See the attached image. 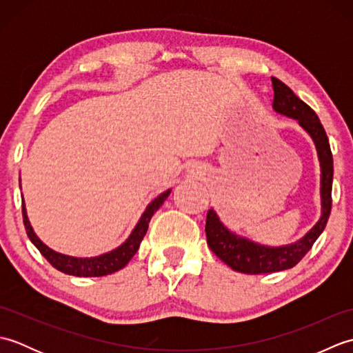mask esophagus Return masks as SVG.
Segmentation results:
<instances>
[{
  "instance_id": "34e87169",
  "label": "esophagus",
  "mask_w": 353,
  "mask_h": 353,
  "mask_svg": "<svg viewBox=\"0 0 353 353\" xmlns=\"http://www.w3.org/2000/svg\"><path fill=\"white\" fill-rule=\"evenodd\" d=\"M188 172H190V176H191L192 179H200V177H201V171H200L197 167L190 168Z\"/></svg>"
}]
</instances>
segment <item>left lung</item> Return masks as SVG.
I'll return each instance as SVG.
<instances>
[{"label":"left lung","instance_id":"left-lung-1","mask_svg":"<svg viewBox=\"0 0 353 353\" xmlns=\"http://www.w3.org/2000/svg\"><path fill=\"white\" fill-rule=\"evenodd\" d=\"M274 99L273 110L277 115L296 119L297 124L310 134L317 150L320 163V219L297 241L285 245H265L250 238L238 235L224 224L214 209L206 216L208 245L224 264L245 274L283 272L294 267L325 230L331 214V192L334 177V161L326 132L316 112L303 103L279 79L272 77Z\"/></svg>","mask_w":353,"mask_h":353}]
</instances>
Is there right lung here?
<instances>
[{
	"mask_svg": "<svg viewBox=\"0 0 353 353\" xmlns=\"http://www.w3.org/2000/svg\"><path fill=\"white\" fill-rule=\"evenodd\" d=\"M19 183H21V177H19ZM170 194H171V190H167L165 192H162L161 196H157L154 200L150 201L148 206L145 208V211L142 212L141 219L138 220L137 226L133 228L130 235L127 236V239L123 244H119L117 249L110 250L108 253H103V254H99V256H91V258L70 256V254H63L50 249V247L36 235L33 226L30 224L24 200H22V216H24V226H26L30 241L37 247V250L42 253V256L47 259L52 267L57 268L59 272H62L65 274L79 276V277H99V276L115 273L118 270H121L127 265V262H129L133 258V254L138 252L142 238H144L147 234L150 220H152V216L154 215L157 209L163 205V201L168 199Z\"/></svg>",
	"mask_w": 353,
	"mask_h": 353,
	"instance_id": "obj_1",
	"label": "right lung"
}]
</instances>
